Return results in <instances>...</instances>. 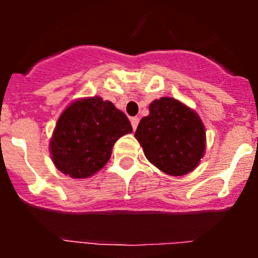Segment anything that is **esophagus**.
Returning a JSON list of instances; mask_svg holds the SVG:
<instances>
[{
	"label": "esophagus",
	"instance_id": "esophagus-1",
	"mask_svg": "<svg viewBox=\"0 0 258 258\" xmlns=\"http://www.w3.org/2000/svg\"><path fill=\"white\" fill-rule=\"evenodd\" d=\"M131 122H132V126H133V129L136 131L137 126H138V122H140V117H132Z\"/></svg>",
	"mask_w": 258,
	"mask_h": 258
}]
</instances>
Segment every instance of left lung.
Here are the masks:
<instances>
[{"instance_id": "obj_1", "label": "left lung", "mask_w": 258, "mask_h": 258, "mask_svg": "<svg viewBox=\"0 0 258 258\" xmlns=\"http://www.w3.org/2000/svg\"><path fill=\"white\" fill-rule=\"evenodd\" d=\"M134 136L150 163L170 175L195 169L206 150V129L199 116L169 97L150 104V115L141 120Z\"/></svg>"}]
</instances>
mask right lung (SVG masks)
I'll list each match as a JSON object with an SVG mask.
<instances>
[{
	"label": "right lung",
	"mask_w": 258,
	"mask_h": 258,
	"mask_svg": "<svg viewBox=\"0 0 258 258\" xmlns=\"http://www.w3.org/2000/svg\"><path fill=\"white\" fill-rule=\"evenodd\" d=\"M129 118L101 97L70 104L58 118L50 150L52 163L72 178H86L101 170L116 141L132 133Z\"/></svg>",
	"instance_id": "right-lung-1"
}]
</instances>
